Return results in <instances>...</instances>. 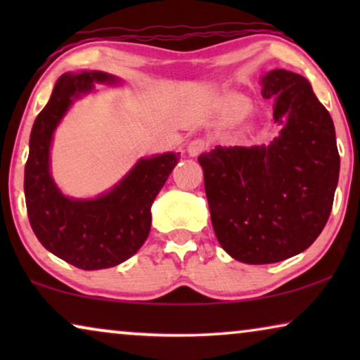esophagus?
I'll return each instance as SVG.
<instances>
[{"instance_id": "1", "label": "esophagus", "mask_w": 360, "mask_h": 360, "mask_svg": "<svg viewBox=\"0 0 360 360\" xmlns=\"http://www.w3.org/2000/svg\"><path fill=\"white\" fill-rule=\"evenodd\" d=\"M208 147H210V144L205 139H193L188 144V149H186V150H188V154L191 157H196V155L203 154V152L208 149Z\"/></svg>"}]
</instances>
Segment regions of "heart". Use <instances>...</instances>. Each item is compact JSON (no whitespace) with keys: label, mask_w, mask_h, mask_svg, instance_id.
I'll list each match as a JSON object with an SVG mask.
<instances>
[{"label":"heart","mask_w":360,"mask_h":360,"mask_svg":"<svg viewBox=\"0 0 360 360\" xmlns=\"http://www.w3.org/2000/svg\"><path fill=\"white\" fill-rule=\"evenodd\" d=\"M226 110H228V112L233 117H239L245 115V111H248V103H245L243 98L233 96L226 101Z\"/></svg>","instance_id":"b5f03b06"}]
</instances>
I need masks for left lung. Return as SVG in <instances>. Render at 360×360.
<instances>
[{"instance_id": "8db88e82", "label": "left lung", "mask_w": 360, "mask_h": 360, "mask_svg": "<svg viewBox=\"0 0 360 360\" xmlns=\"http://www.w3.org/2000/svg\"><path fill=\"white\" fill-rule=\"evenodd\" d=\"M282 131L269 146H216L203 169L211 223L219 244L244 264H274L311 245L331 214L339 179L336 132L326 108L298 73L269 72Z\"/></svg>"}]
</instances>
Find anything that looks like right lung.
<instances>
[{
	"label": "right lung",
	"mask_w": 360,
	"mask_h": 360,
	"mask_svg": "<svg viewBox=\"0 0 360 360\" xmlns=\"http://www.w3.org/2000/svg\"><path fill=\"white\" fill-rule=\"evenodd\" d=\"M93 82H116L103 72L65 73L53 86L46 108L34 121L24 169L29 223L53 255L83 270L115 267L136 254L150 231V206L179 162L169 152L142 159L120 185L95 200L60 193L49 172L52 134L73 98L90 91Z\"/></svg>",
	"instance_id": "obj_1"
}]
</instances>
